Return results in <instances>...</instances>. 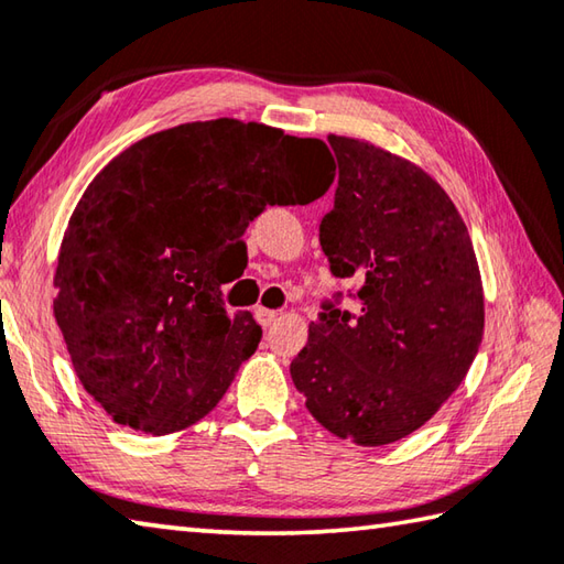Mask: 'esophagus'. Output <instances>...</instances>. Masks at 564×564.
Returning a JSON list of instances; mask_svg holds the SVG:
<instances>
[{"label": "esophagus", "mask_w": 564, "mask_h": 564, "mask_svg": "<svg viewBox=\"0 0 564 564\" xmlns=\"http://www.w3.org/2000/svg\"><path fill=\"white\" fill-rule=\"evenodd\" d=\"M279 311H269V307H257V319L261 327H271L275 319H279Z\"/></svg>", "instance_id": "1"}]
</instances>
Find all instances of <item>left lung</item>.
Masks as SVG:
<instances>
[{"label":"left lung","mask_w":564,"mask_h":564,"mask_svg":"<svg viewBox=\"0 0 564 564\" xmlns=\"http://www.w3.org/2000/svg\"><path fill=\"white\" fill-rule=\"evenodd\" d=\"M339 181L319 245L357 275L361 313L323 305L291 361L305 408L329 433L381 447L425 425L477 357L484 285L465 219L421 165L355 137H327Z\"/></svg>","instance_id":"8db88e82"}]
</instances>
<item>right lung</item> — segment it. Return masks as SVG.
I'll return each mask as SVG.
<instances>
[{
	"label": "right lung",
	"mask_w": 564,
	"mask_h": 564,
	"mask_svg": "<svg viewBox=\"0 0 564 564\" xmlns=\"http://www.w3.org/2000/svg\"><path fill=\"white\" fill-rule=\"evenodd\" d=\"M319 139L231 117L163 129L99 171L65 229L53 315L77 379L119 425L171 435L205 417L257 351L227 313L223 257L267 205L333 185Z\"/></svg>",
	"instance_id": "obj_1"
}]
</instances>
